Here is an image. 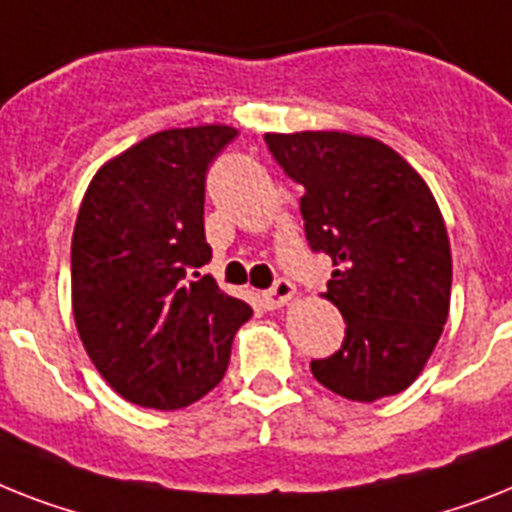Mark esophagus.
<instances>
[{
  "mask_svg": "<svg viewBox=\"0 0 512 512\" xmlns=\"http://www.w3.org/2000/svg\"><path fill=\"white\" fill-rule=\"evenodd\" d=\"M294 294H297V289H294L292 281L278 278L276 284H273V289H268V292L263 294V305L268 307V310H278V307L289 305L294 299Z\"/></svg>",
  "mask_w": 512,
  "mask_h": 512,
  "instance_id": "34e87169",
  "label": "esophagus"
}]
</instances>
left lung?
<instances>
[{
    "instance_id": "obj_1",
    "label": "left lung",
    "mask_w": 512,
    "mask_h": 512,
    "mask_svg": "<svg viewBox=\"0 0 512 512\" xmlns=\"http://www.w3.org/2000/svg\"><path fill=\"white\" fill-rule=\"evenodd\" d=\"M265 141L305 186L307 242L334 260L323 297L347 323L342 350L313 360L310 371L352 402L405 392L450 315V236L429 184L373 136L297 131Z\"/></svg>"
}]
</instances>
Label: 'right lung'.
<instances>
[{"label": "right lung", "instance_id": "obj_1", "mask_svg": "<svg viewBox=\"0 0 512 512\" xmlns=\"http://www.w3.org/2000/svg\"><path fill=\"white\" fill-rule=\"evenodd\" d=\"M236 134L223 123L157 131L110 157L83 194L70 244L73 318L94 368L139 407L205 397L252 318L197 270L210 260L207 165Z\"/></svg>", "mask_w": 512, "mask_h": 512}]
</instances>
